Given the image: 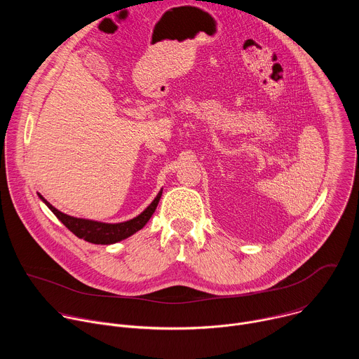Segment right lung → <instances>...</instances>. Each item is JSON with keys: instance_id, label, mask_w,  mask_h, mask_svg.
Here are the masks:
<instances>
[{"instance_id": "right-lung-1", "label": "right lung", "mask_w": 359, "mask_h": 359, "mask_svg": "<svg viewBox=\"0 0 359 359\" xmlns=\"http://www.w3.org/2000/svg\"><path fill=\"white\" fill-rule=\"evenodd\" d=\"M39 197L46 204V206L50 209V212H53L64 223V226L69 231H72L76 237L83 238L85 241H89V243H93V244H114V243H118L121 240L128 238L133 233L143 229V226L149 222V219L151 217L153 213H155V210L158 208V203L162 197V190L155 197V200L150 203V206L143 213H140L137 217H135L129 222L115 223V224L100 223V222L85 220V219H78V217L68 216V215L60 212L58 209H55L53 204L46 201L41 194H39Z\"/></svg>"}]
</instances>
